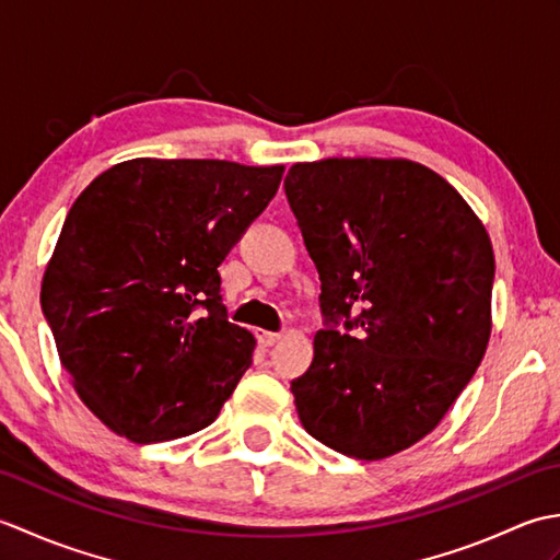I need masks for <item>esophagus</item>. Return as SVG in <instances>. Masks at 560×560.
<instances>
[{"instance_id":"34e87169","label":"esophagus","mask_w":560,"mask_h":560,"mask_svg":"<svg viewBox=\"0 0 560 560\" xmlns=\"http://www.w3.org/2000/svg\"><path fill=\"white\" fill-rule=\"evenodd\" d=\"M257 341L261 343V347H273V343H279L283 335H279V331H267V329H257Z\"/></svg>"}]
</instances>
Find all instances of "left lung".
Returning a JSON list of instances; mask_svg holds the SVG:
<instances>
[{
  "label": "left lung",
  "mask_w": 560,
  "mask_h": 560,
  "mask_svg": "<svg viewBox=\"0 0 560 560\" xmlns=\"http://www.w3.org/2000/svg\"><path fill=\"white\" fill-rule=\"evenodd\" d=\"M283 187L327 323L351 329L317 331L291 383L295 411L341 455H397L443 421L489 349L491 237L445 177L409 159L293 163Z\"/></svg>",
  "instance_id": "left-lung-1"
}]
</instances>
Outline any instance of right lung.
I'll return each instance as SVG.
<instances>
[{
    "label": "right lung",
    "mask_w": 560,
    "mask_h": 560,
    "mask_svg": "<svg viewBox=\"0 0 560 560\" xmlns=\"http://www.w3.org/2000/svg\"><path fill=\"white\" fill-rule=\"evenodd\" d=\"M281 175L283 165L132 159L71 205L40 305L79 399L113 433L163 443L217 421L257 347L225 319L219 265Z\"/></svg>",
    "instance_id": "right-lung-1"
}]
</instances>
